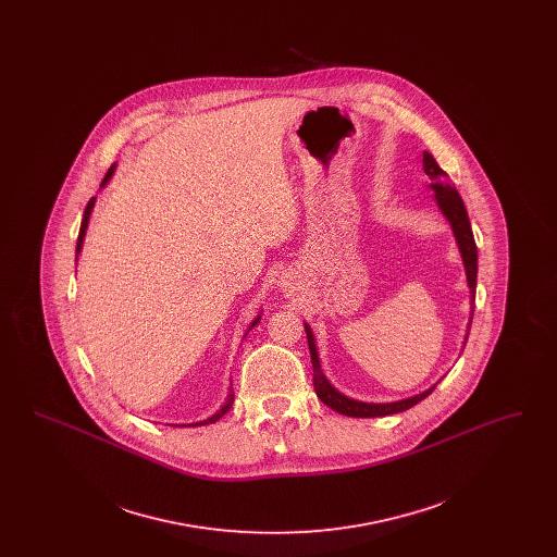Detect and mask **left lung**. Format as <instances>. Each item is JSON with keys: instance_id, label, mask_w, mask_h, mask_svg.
<instances>
[{"instance_id": "left-lung-1", "label": "left lung", "mask_w": 557, "mask_h": 557, "mask_svg": "<svg viewBox=\"0 0 557 557\" xmlns=\"http://www.w3.org/2000/svg\"><path fill=\"white\" fill-rule=\"evenodd\" d=\"M424 171L425 175L432 180V186L430 187L436 191V202H438L441 211L449 219L453 234H455V239H457L459 250H461L466 273H468V286L472 290V298H476L478 248L476 242H474V234H472V225H470V219H468V211L463 207V200H461L459 191L447 180L449 175L438 166V162L428 152H424ZM472 315H474V311H472ZM470 325H472V318H470ZM305 332H307L309 350H311L315 393L321 398V403H325L327 407H332L334 411H338L343 416H348V418H382V416L398 413V411H405V409L418 405L420 400H424L436 388V386H432L430 391H425V393L418 395V397L405 398V400H397V403H380V405H375V403H359V400L346 398L336 388H332V384L325 380L321 366H319L315 338H313L311 327L307 323H305ZM466 343H468V336H466Z\"/></svg>"}]
</instances>
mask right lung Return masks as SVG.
Segmentation results:
<instances>
[{
	"mask_svg": "<svg viewBox=\"0 0 557 557\" xmlns=\"http://www.w3.org/2000/svg\"><path fill=\"white\" fill-rule=\"evenodd\" d=\"M112 171H114V166H110V169H108L107 177H104V182H102V186H104V184H107L108 180H110V175H112ZM94 200H96V198H91V200H89V202H87V207H85V212H83V221H81L79 238H77V255H79L81 246H83V238H85V230H87V221H89V214H91V209H94ZM257 321H259V318H257V319H255V321H252V325H255V323H257ZM252 325H250V327H252ZM232 403H234V395H232V393H230V397H227V400H225V405H223V407H221V409H219V411H216V413H214V416H212V418H209V420H205V422H198V424H191V425L214 424V422H216V420H221V418H223V416H225V413H227V411H230V409H232Z\"/></svg>",
	"mask_w": 557,
	"mask_h": 557,
	"instance_id": "1",
	"label": "right lung"
}]
</instances>
